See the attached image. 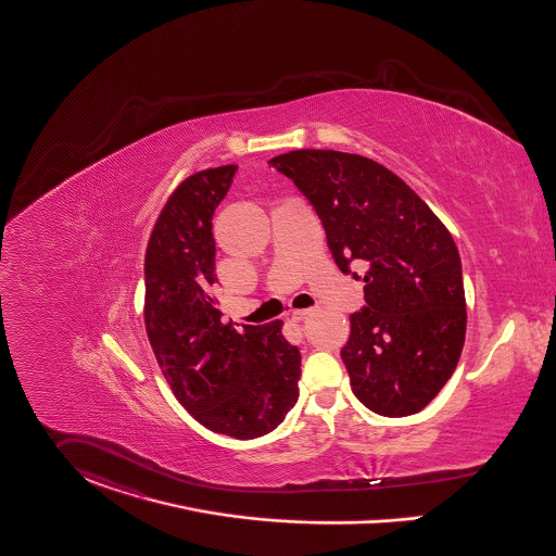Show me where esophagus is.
Here are the masks:
<instances>
[{
  "label": "esophagus",
  "instance_id": "34e87169",
  "mask_svg": "<svg viewBox=\"0 0 556 556\" xmlns=\"http://www.w3.org/2000/svg\"><path fill=\"white\" fill-rule=\"evenodd\" d=\"M309 314H312V309H293V314H291V318H293V320H296V323H299V320H305V318H307V316H309Z\"/></svg>",
  "mask_w": 556,
  "mask_h": 556
}]
</instances>
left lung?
Wrapping results in <instances>:
<instances>
[{"label":"left lung","mask_w":556,"mask_h":556,"mask_svg":"<svg viewBox=\"0 0 556 556\" xmlns=\"http://www.w3.org/2000/svg\"><path fill=\"white\" fill-rule=\"evenodd\" d=\"M307 198L337 267L365 282L341 348L352 392L372 413L426 407L457 367L466 296L457 247L428 204L386 166L356 153L296 149L267 162ZM366 265L358 277L351 263Z\"/></svg>","instance_id":"obj_1"}]
</instances>
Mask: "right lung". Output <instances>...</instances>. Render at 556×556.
Masks as SVG:
<instances>
[{
    "instance_id": "1",
    "label": "right lung",
    "mask_w": 556,
    "mask_h": 556,
    "mask_svg": "<svg viewBox=\"0 0 556 556\" xmlns=\"http://www.w3.org/2000/svg\"><path fill=\"white\" fill-rule=\"evenodd\" d=\"M238 166L191 175L162 208L146 253V329L177 401L238 441L276 430L299 399L301 354L267 325L223 323L215 296L213 215Z\"/></svg>"
}]
</instances>
